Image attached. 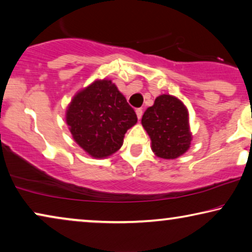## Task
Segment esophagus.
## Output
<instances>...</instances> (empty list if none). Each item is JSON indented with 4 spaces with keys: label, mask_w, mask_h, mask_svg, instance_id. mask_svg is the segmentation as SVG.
Here are the masks:
<instances>
[{
    "label": "esophagus",
    "mask_w": 252,
    "mask_h": 252,
    "mask_svg": "<svg viewBox=\"0 0 252 252\" xmlns=\"http://www.w3.org/2000/svg\"><path fill=\"white\" fill-rule=\"evenodd\" d=\"M136 114H137L138 120H140L141 116H143V109H141V108H137V109H136Z\"/></svg>",
    "instance_id": "34e87169"
}]
</instances>
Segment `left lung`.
Returning a JSON list of instances; mask_svg holds the SVG:
<instances>
[{
  "instance_id": "left-lung-1",
  "label": "left lung",
  "mask_w": 252,
  "mask_h": 252,
  "mask_svg": "<svg viewBox=\"0 0 252 252\" xmlns=\"http://www.w3.org/2000/svg\"><path fill=\"white\" fill-rule=\"evenodd\" d=\"M141 125L151 138L152 151L158 158L173 160L189 151L192 141L189 111L175 95L157 97L154 105L145 111Z\"/></svg>"
}]
</instances>
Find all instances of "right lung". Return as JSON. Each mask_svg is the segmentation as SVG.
<instances>
[{
	"label": "right lung",
	"instance_id": "obj_1",
	"mask_svg": "<svg viewBox=\"0 0 252 252\" xmlns=\"http://www.w3.org/2000/svg\"><path fill=\"white\" fill-rule=\"evenodd\" d=\"M66 123L75 143L91 158L118 152L127 130L137 123L133 108L111 80H95L76 92L66 109Z\"/></svg>",
	"mask_w": 252,
	"mask_h": 252
}]
</instances>
